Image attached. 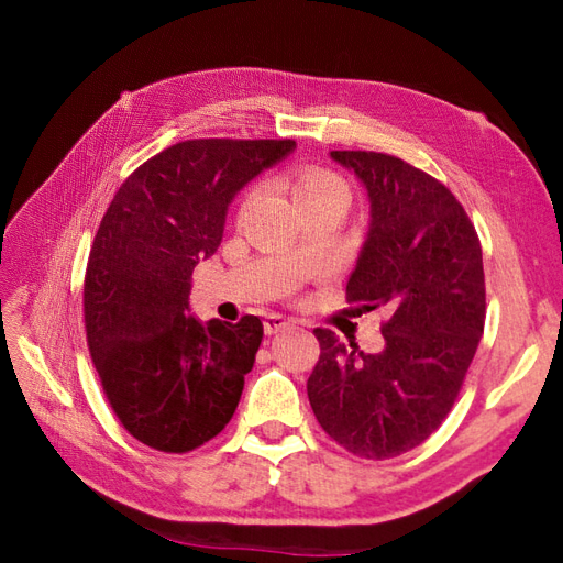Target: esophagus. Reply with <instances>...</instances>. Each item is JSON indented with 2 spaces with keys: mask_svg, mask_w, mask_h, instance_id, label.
Instances as JSON below:
<instances>
[{
  "mask_svg": "<svg viewBox=\"0 0 563 563\" xmlns=\"http://www.w3.org/2000/svg\"><path fill=\"white\" fill-rule=\"evenodd\" d=\"M290 327H292V321L283 319V317H278V314H268L266 319H263V331H266L268 336H273V333H278V331L290 329Z\"/></svg>",
  "mask_w": 563,
  "mask_h": 563,
  "instance_id": "34e87169",
  "label": "esophagus"
}]
</instances>
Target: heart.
<instances>
[{
    "label": "heart",
    "instance_id": "1",
    "mask_svg": "<svg viewBox=\"0 0 563 563\" xmlns=\"http://www.w3.org/2000/svg\"><path fill=\"white\" fill-rule=\"evenodd\" d=\"M288 190L295 200V206L302 212L321 208V206H339L343 210L351 206L349 181H345L341 174L324 169V166H314V164L297 166L288 178ZM251 198H254V194L246 198V206Z\"/></svg>",
    "mask_w": 563,
    "mask_h": 563
}]
</instances>
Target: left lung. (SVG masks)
I'll use <instances>...</instances> for the list:
<instances>
[{
  "mask_svg": "<svg viewBox=\"0 0 563 563\" xmlns=\"http://www.w3.org/2000/svg\"><path fill=\"white\" fill-rule=\"evenodd\" d=\"M369 196V230L345 300L387 307L385 349L363 353L314 329L307 397L319 426L365 460H391L435 433L470 369L486 321L482 242L438 178L382 152H331Z\"/></svg>",
  "mask_w": 563,
  "mask_h": 563,
  "instance_id": "left-lung-1",
  "label": "left lung"
}]
</instances>
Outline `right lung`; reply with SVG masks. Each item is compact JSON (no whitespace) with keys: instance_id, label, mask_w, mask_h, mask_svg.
<instances>
[{"instance_id":"right-lung-1","label":"right lung","mask_w":563,"mask_h":563,"mask_svg":"<svg viewBox=\"0 0 563 563\" xmlns=\"http://www.w3.org/2000/svg\"><path fill=\"white\" fill-rule=\"evenodd\" d=\"M295 140H186L140 164L99 224L84 275V327L118 421L142 445L184 454L230 423L263 339L188 317L190 275L218 251L236 190Z\"/></svg>"}]
</instances>
